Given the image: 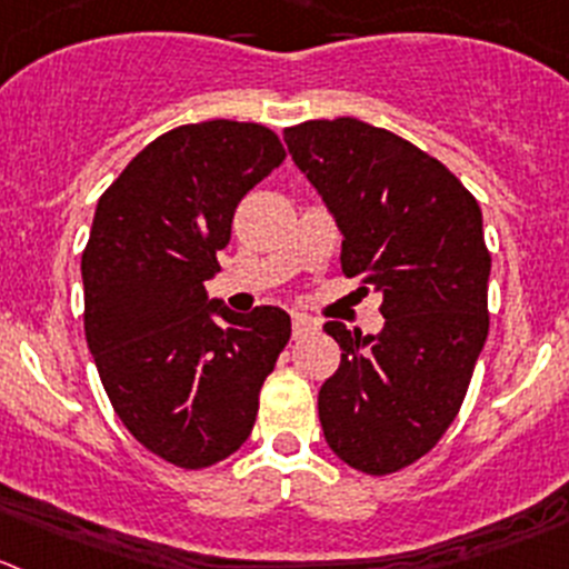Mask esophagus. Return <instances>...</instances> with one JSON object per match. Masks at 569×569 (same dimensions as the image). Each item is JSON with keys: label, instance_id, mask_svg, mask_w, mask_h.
Listing matches in <instances>:
<instances>
[{"label": "esophagus", "instance_id": "1", "mask_svg": "<svg viewBox=\"0 0 569 569\" xmlns=\"http://www.w3.org/2000/svg\"><path fill=\"white\" fill-rule=\"evenodd\" d=\"M316 329V323L310 321L307 316H293V338H301V335L312 332Z\"/></svg>", "mask_w": 569, "mask_h": 569}]
</instances>
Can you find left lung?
<instances>
[{"instance_id":"left-lung-1","label":"left lung","mask_w":569,"mask_h":569,"mask_svg":"<svg viewBox=\"0 0 569 569\" xmlns=\"http://www.w3.org/2000/svg\"><path fill=\"white\" fill-rule=\"evenodd\" d=\"M284 142L343 234V273L382 296L386 318L377 335L323 323L340 343L318 393L323 438L360 472H397L452 425L489 335L483 214L441 161L386 128L310 119Z\"/></svg>"}]
</instances>
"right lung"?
Listing matches in <instances>:
<instances>
[{"label":"right lung","mask_w":569,"mask_h":569,"mask_svg":"<svg viewBox=\"0 0 569 569\" xmlns=\"http://www.w3.org/2000/svg\"><path fill=\"white\" fill-rule=\"evenodd\" d=\"M281 159L279 137L257 122L181 126L97 200L80 262L89 351L122 425L181 469L212 467L248 441L290 340L284 310L231 312L203 288L237 203Z\"/></svg>","instance_id":"add662e5"}]
</instances>
